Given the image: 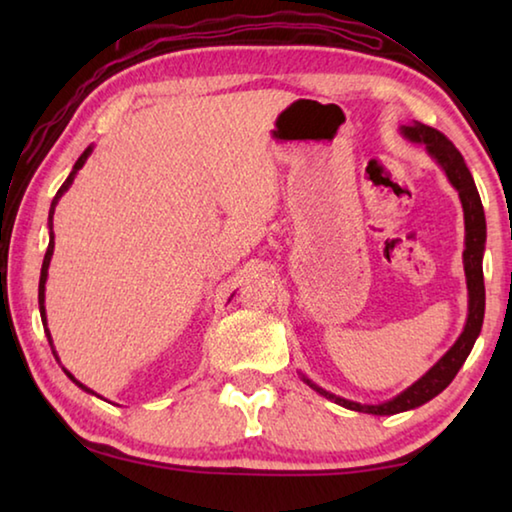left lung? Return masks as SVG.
Listing matches in <instances>:
<instances>
[{
	"label": "left lung",
	"mask_w": 512,
	"mask_h": 512,
	"mask_svg": "<svg viewBox=\"0 0 512 512\" xmlns=\"http://www.w3.org/2000/svg\"><path fill=\"white\" fill-rule=\"evenodd\" d=\"M404 137H409L411 142H422L427 144V151L438 160L440 167L445 169L449 183L458 189V196H461L463 212H465V250H463V264H465V275H467V291H470V314H467V325L463 334L458 336L454 348L449 350L443 359H440L436 366H433L427 375L415 381L411 388H406L402 395H397L395 400L368 406V404H357L350 400H341V397H334L332 393H325L323 388H316L311 381V388H316L320 395L329 397V400L339 402L345 409L361 411V413H375V415H393L415 409L424 402H429L431 397L443 393L445 388L452 384L456 372L470 354L476 336L481 332L483 325V311H485V287H483V250H485V216H483V205L481 196L476 192L474 178L467 164L463 160L461 151L447 140V137L431 128L427 124H420V121H413L411 126H402Z\"/></svg>",
	"instance_id": "1"
}]
</instances>
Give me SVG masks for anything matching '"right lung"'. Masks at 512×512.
<instances>
[{
	"instance_id": "right-lung-1",
	"label": "right lung",
	"mask_w": 512,
	"mask_h": 512,
	"mask_svg": "<svg viewBox=\"0 0 512 512\" xmlns=\"http://www.w3.org/2000/svg\"><path fill=\"white\" fill-rule=\"evenodd\" d=\"M90 151H92V149H85V151H83L81 158L76 160V164H74L72 173H69L65 183L60 185V189H58V192H56V196H54V203H51V210H49V228H51V219H54V207H56V203H58V198L67 192V187H69V185H72V180H74V176H76V171H79V169L83 167V164H85V160H88ZM51 255H54V235L49 237V248H47V253H45V262H42V271H40L38 302H40V316H42V318H45V305H42V302H45V282H47V268H49V262H51ZM45 332H47V339H49V343H51V334H49V329H47V318H45ZM67 377L72 379V381H76L72 375H69V372H67ZM76 384H79V386L83 388V391H90V388H85V386L81 384V381H76Z\"/></svg>"
}]
</instances>
